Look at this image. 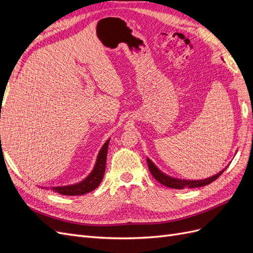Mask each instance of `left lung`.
Returning a JSON list of instances; mask_svg holds the SVG:
<instances>
[{
  "label": "left lung",
  "mask_w": 253,
  "mask_h": 253,
  "mask_svg": "<svg viewBox=\"0 0 253 253\" xmlns=\"http://www.w3.org/2000/svg\"><path fill=\"white\" fill-rule=\"evenodd\" d=\"M148 166H149V170L151 174L153 175L158 182L162 183V185L168 187V188H172V189H185V188H197V187H204L209 185L212 181L217 179L219 176L223 174V172L227 169V167L224 170H221L217 174L211 176V177L205 178V179H200V180H188V179H179V178H175L171 177V176L165 174L164 172L160 171L158 168L154 165V163L152 162L150 158H147Z\"/></svg>",
  "instance_id": "1"
}]
</instances>
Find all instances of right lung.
Returning a JSON list of instances; mask_svg holds the SVG:
<instances>
[{"instance_id":"add662e5","label":"right lung","mask_w":253,"mask_h":253,"mask_svg":"<svg viewBox=\"0 0 253 253\" xmlns=\"http://www.w3.org/2000/svg\"><path fill=\"white\" fill-rule=\"evenodd\" d=\"M109 143H110V139L105 141V143L102 145L101 150L99 151L94 169L89 173V175L86 178H84L80 182L74 183V185L53 187L51 189L55 191V192L62 195H83L90 192V191L95 190L99 185H100L105 172L106 155H108Z\"/></svg>"}]
</instances>
